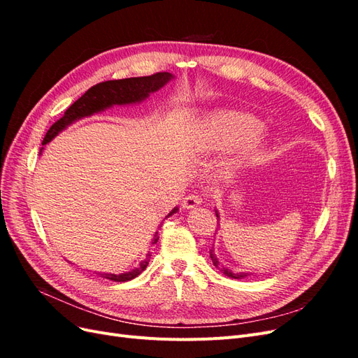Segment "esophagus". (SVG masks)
<instances>
[{
  "label": "esophagus",
  "instance_id": "34e87169",
  "mask_svg": "<svg viewBox=\"0 0 358 358\" xmlns=\"http://www.w3.org/2000/svg\"><path fill=\"white\" fill-rule=\"evenodd\" d=\"M201 201H203L201 196H199L197 192H191L185 199H183L182 206H183V209H194V208H197V206H200Z\"/></svg>",
  "mask_w": 358,
  "mask_h": 358
}]
</instances>
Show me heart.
<instances>
[{
  "label": "heart",
  "instance_id": "obj_1",
  "mask_svg": "<svg viewBox=\"0 0 358 358\" xmlns=\"http://www.w3.org/2000/svg\"><path fill=\"white\" fill-rule=\"evenodd\" d=\"M262 124L255 117L239 112H216L200 129V145L208 150H227L239 144V162L262 159L267 138L259 133Z\"/></svg>",
  "mask_w": 358,
  "mask_h": 358
}]
</instances>
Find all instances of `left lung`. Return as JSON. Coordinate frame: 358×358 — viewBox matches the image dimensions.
Returning <instances> with one entry per match:
<instances>
[{"instance_id":"8db88e82","label":"left lung","mask_w":358,"mask_h":358,"mask_svg":"<svg viewBox=\"0 0 358 358\" xmlns=\"http://www.w3.org/2000/svg\"><path fill=\"white\" fill-rule=\"evenodd\" d=\"M215 213H216V218L220 220V213H218V210H215ZM210 258H212V263H213V266L220 270L221 273H224L225 276H229V278H233V279H243V278H246V276H249L251 273H246V272H233L231 268H229V267H225L224 264H221L220 263V259H218V257H216V254H215V249H213V246H212V249H210Z\"/></svg>"}]
</instances>
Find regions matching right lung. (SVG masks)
Wrapping results in <instances>:
<instances>
[{
  "instance_id": "right-lung-1",
  "label": "right lung",
  "mask_w": 358,
  "mask_h": 358,
  "mask_svg": "<svg viewBox=\"0 0 358 358\" xmlns=\"http://www.w3.org/2000/svg\"><path fill=\"white\" fill-rule=\"evenodd\" d=\"M171 79H175V76L171 73H157L152 76H143V78H129V79H121V80H107L94 85L92 88L86 91L78 101H74L69 109L64 113V116L53 124L49 131L46 133L45 138H43L41 145H48L50 140L55 138L61 131H64L69 125L73 122L79 121L82 117L86 116H92L94 113L103 112L109 107H113L115 104L124 106V104H136V103H142L145 101L148 96L161 90L162 86L167 85ZM43 149H40V154L43 152ZM179 208L173 209L166 218L171 216L173 213H176ZM159 239L158 231H155L152 245H155ZM150 259V252L146 254V258L140 263L137 267H134L129 272L124 273H101L99 272L96 275H100L101 278L115 280V282H127V280H131L136 276L143 272L146 268L148 263Z\"/></svg>"
}]
</instances>
